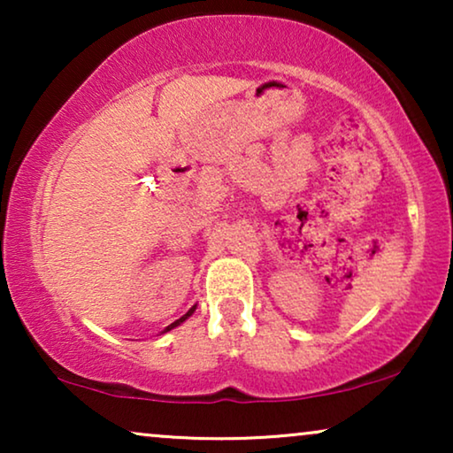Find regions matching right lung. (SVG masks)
I'll return each instance as SVG.
<instances>
[{"instance_id": "1", "label": "right lung", "mask_w": 453, "mask_h": 453, "mask_svg": "<svg viewBox=\"0 0 453 453\" xmlns=\"http://www.w3.org/2000/svg\"><path fill=\"white\" fill-rule=\"evenodd\" d=\"M196 307H197V305H194V307H191V309H189V311H188V313H185V315H183V318H179V319H177V321H173V324H171V326H166V327H165V330H163V334H165V332H171V330H173V327H177V326H181V324H183V321H185V319H188V318H191V315H194V311H196Z\"/></svg>"}]
</instances>
